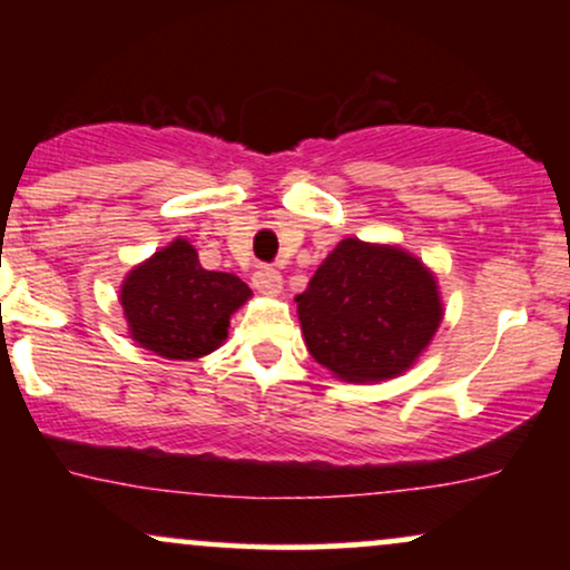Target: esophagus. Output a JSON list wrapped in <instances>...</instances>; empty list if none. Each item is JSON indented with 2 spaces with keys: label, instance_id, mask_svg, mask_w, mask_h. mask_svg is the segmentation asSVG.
Segmentation results:
<instances>
[{
  "label": "esophagus",
  "instance_id": "obj_1",
  "mask_svg": "<svg viewBox=\"0 0 570 570\" xmlns=\"http://www.w3.org/2000/svg\"><path fill=\"white\" fill-rule=\"evenodd\" d=\"M252 281H254V289L263 292V294H278L281 286H284V278H281V273L271 265H259L257 271H254Z\"/></svg>",
  "mask_w": 570,
  "mask_h": 570
}]
</instances>
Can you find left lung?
Listing matches in <instances>:
<instances>
[{
    "label": "left lung",
    "instance_id": "1",
    "mask_svg": "<svg viewBox=\"0 0 570 570\" xmlns=\"http://www.w3.org/2000/svg\"><path fill=\"white\" fill-rule=\"evenodd\" d=\"M294 299L311 356L353 383L407 370L442 322L426 267L402 248L358 238L340 240Z\"/></svg>",
    "mask_w": 570,
    "mask_h": 570
}]
</instances>
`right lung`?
Here are the masks:
<instances>
[{
	"label": "right lung",
	"instance_id": "1",
	"mask_svg": "<svg viewBox=\"0 0 570 570\" xmlns=\"http://www.w3.org/2000/svg\"><path fill=\"white\" fill-rule=\"evenodd\" d=\"M252 289L233 273L206 271L187 240H174L130 271L120 292L130 335L166 358H198L227 337Z\"/></svg>",
	"mask_w": 570,
	"mask_h": 570
}]
</instances>
